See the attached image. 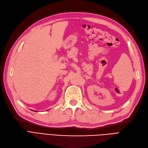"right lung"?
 <instances>
[{
  "label": "right lung",
  "mask_w": 148,
  "mask_h": 148,
  "mask_svg": "<svg viewBox=\"0 0 148 148\" xmlns=\"http://www.w3.org/2000/svg\"><path fill=\"white\" fill-rule=\"evenodd\" d=\"M34 111H35V110H34ZM35 112H36V111H35Z\"/></svg>",
  "instance_id": "add662e5"
}]
</instances>
